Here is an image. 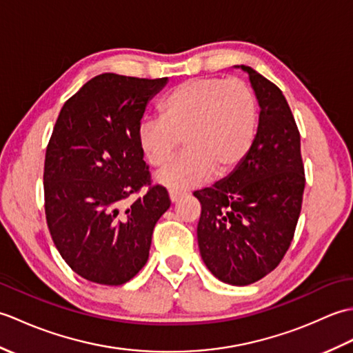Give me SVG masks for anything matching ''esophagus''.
I'll return each mask as SVG.
<instances>
[{
  "mask_svg": "<svg viewBox=\"0 0 353 353\" xmlns=\"http://www.w3.org/2000/svg\"><path fill=\"white\" fill-rule=\"evenodd\" d=\"M183 197V192L182 191H170V200H171V203H176V201L179 200V199H182Z\"/></svg>",
  "mask_w": 353,
  "mask_h": 353,
  "instance_id": "34e87169",
  "label": "esophagus"
}]
</instances>
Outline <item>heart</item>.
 I'll list each match as a JSON object with an SVG mask.
<instances>
[{"label": "heart", "instance_id": "b5f03b06", "mask_svg": "<svg viewBox=\"0 0 353 353\" xmlns=\"http://www.w3.org/2000/svg\"><path fill=\"white\" fill-rule=\"evenodd\" d=\"M256 121V97L243 80L197 77L163 97L159 118L142 119L138 145L152 167H163L182 139L185 154L157 172L156 182L185 191L203 185L214 172L235 171L253 145Z\"/></svg>", "mask_w": 353, "mask_h": 353}]
</instances>
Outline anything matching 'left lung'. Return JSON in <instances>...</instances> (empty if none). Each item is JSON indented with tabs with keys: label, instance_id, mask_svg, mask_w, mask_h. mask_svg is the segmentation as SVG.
Here are the masks:
<instances>
[{
	"label": "left lung",
	"instance_id": "obj_1",
	"mask_svg": "<svg viewBox=\"0 0 353 353\" xmlns=\"http://www.w3.org/2000/svg\"><path fill=\"white\" fill-rule=\"evenodd\" d=\"M259 124L249 154L223 181L194 192L201 205L197 239L208 270L244 287L279 265L302 209L301 133L282 91L250 66Z\"/></svg>",
	"mask_w": 353,
	"mask_h": 353
}]
</instances>
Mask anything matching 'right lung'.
<instances>
[{
  "label": "right lung",
  "mask_w": 353,
  "mask_h": 353,
  "mask_svg": "<svg viewBox=\"0 0 353 353\" xmlns=\"http://www.w3.org/2000/svg\"><path fill=\"white\" fill-rule=\"evenodd\" d=\"M167 81L100 74L57 117L45 153V215L56 249L86 281L123 285L137 276L171 205L138 145L147 103ZM142 185L145 196L127 204Z\"/></svg>",
  "instance_id": "right-lung-1"
}]
</instances>
